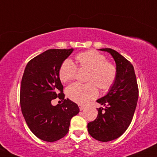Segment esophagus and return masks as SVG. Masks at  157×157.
I'll list each match as a JSON object with an SVG mask.
<instances>
[{
	"label": "esophagus",
	"mask_w": 157,
	"mask_h": 157,
	"mask_svg": "<svg viewBox=\"0 0 157 157\" xmlns=\"http://www.w3.org/2000/svg\"><path fill=\"white\" fill-rule=\"evenodd\" d=\"M79 108H80V111H82L83 109H85V106H81V105H79Z\"/></svg>",
	"instance_id": "34e87169"
}]
</instances>
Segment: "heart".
Here are the masks:
<instances>
[{
  "mask_svg": "<svg viewBox=\"0 0 157 157\" xmlns=\"http://www.w3.org/2000/svg\"><path fill=\"white\" fill-rule=\"evenodd\" d=\"M79 69H88L86 81L88 83L75 82L67 88V96L79 104H85L90 99L98 96V88L107 91L112 88L117 77V69L114 64L107 61L106 57L95 50L80 53L76 56ZM77 73V66L72 60L66 59L59 69L61 82H68L74 80Z\"/></svg>",
  "mask_w": 157,
  "mask_h": 157,
  "instance_id": "b5f03b06",
  "label": "heart"
}]
</instances>
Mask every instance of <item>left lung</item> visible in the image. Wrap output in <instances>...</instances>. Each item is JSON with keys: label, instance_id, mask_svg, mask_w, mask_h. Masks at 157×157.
<instances>
[{"label": "left lung", "instance_id": "1", "mask_svg": "<svg viewBox=\"0 0 157 157\" xmlns=\"http://www.w3.org/2000/svg\"><path fill=\"white\" fill-rule=\"evenodd\" d=\"M100 50L112 56L117 77L107 95L96 101L105 109H97L98 116L88 124V131L96 140L107 142L122 136L131 123L138 102V87L134 67L128 59L112 48Z\"/></svg>", "mask_w": 157, "mask_h": 157}]
</instances>
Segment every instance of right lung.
I'll return each mask as SVG.
<instances>
[{
    "mask_svg": "<svg viewBox=\"0 0 157 157\" xmlns=\"http://www.w3.org/2000/svg\"><path fill=\"white\" fill-rule=\"evenodd\" d=\"M71 49H49L27 63L21 79L20 105L24 118L33 133L47 142L56 141L67 135L70 121L80 109L64 99L59 78L62 62L72 53ZM58 97L64 101L53 106Z\"/></svg>",
    "mask_w": 157,
    "mask_h": 157,
    "instance_id": "right-lung-1",
    "label": "right lung"
}]
</instances>
